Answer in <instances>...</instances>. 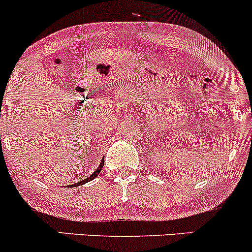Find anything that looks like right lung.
<instances>
[{
    "instance_id": "1",
    "label": "right lung",
    "mask_w": 252,
    "mask_h": 252,
    "mask_svg": "<svg viewBox=\"0 0 252 252\" xmlns=\"http://www.w3.org/2000/svg\"><path fill=\"white\" fill-rule=\"evenodd\" d=\"M104 158L105 157H103V159H101V161H100V164H99V166H98V168H96V170L94 171V172L92 173V175H91L90 177H87V178L86 179H84V181H81V182H79V183H75V184H71V185H68V188H74V187H79V185H82V184H86V183H88V182H91L92 181V179H94L95 177H98V175L99 173H100V171H101V168H103V166H104Z\"/></svg>"
}]
</instances>
